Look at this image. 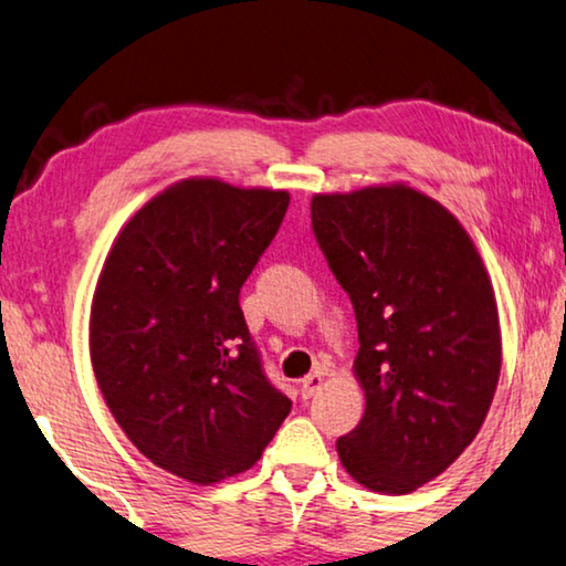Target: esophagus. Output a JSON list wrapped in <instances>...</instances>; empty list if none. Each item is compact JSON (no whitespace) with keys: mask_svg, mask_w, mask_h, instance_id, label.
<instances>
[{"mask_svg":"<svg viewBox=\"0 0 566 566\" xmlns=\"http://www.w3.org/2000/svg\"><path fill=\"white\" fill-rule=\"evenodd\" d=\"M321 385H324V371H313V374H308V377H303L301 379V397L311 399L318 392Z\"/></svg>","mask_w":566,"mask_h":566,"instance_id":"obj_1","label":"esophagus"}]
</instances>
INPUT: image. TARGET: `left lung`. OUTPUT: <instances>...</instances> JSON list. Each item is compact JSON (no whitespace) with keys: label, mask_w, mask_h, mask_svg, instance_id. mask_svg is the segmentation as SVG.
Listing matches in <instances>:
<instances>
[{"label":"left lung","mask_w":566,"mask_h":566,"mask_svg":"<svg viewBox=\"0 0 566 566\" xmlns=\"http://www.w3.org/2000/svg\"><path fill=\"white\" fill-rule=\"evenodd\" d=\"M316 242L349 293L367 410L336 440L356 483L410 493L471 446L501 371L489 273L446 207L405 185L316 195Z\"/></svg>","instance_id":"left-lung-1"}]
</instances>
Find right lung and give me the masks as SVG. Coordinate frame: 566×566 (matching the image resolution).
<instances>
[{
	"instance_id": "add662e5",
	"label": "right lung",
	"mask_w": 566,
	"mask_h": 566,
	"mask_svg": "<svg viewBox=\"0 0 566 566\" xmlns=\"http://www.w3.org/2000/svg\"><path fill=\"white\" fill-rule=\"evenodd\" d=\"M289 202L179 181L128 220L95 285L91 361L108 410L154 465L199 485L253 468L291 412L240 308Z\"/></svg>"
}]
</instances>
